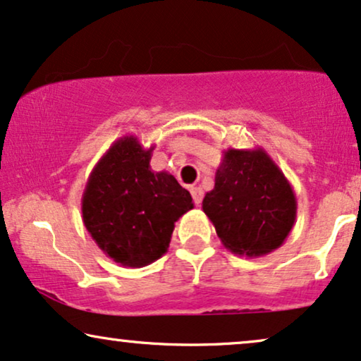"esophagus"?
I'll return each mask as SVG.
<instances>
[{"instance_id": "1", "label": "esophagus", "mask_w": 361, "mask_h": 361, "mask_svg": "<svg viewBox=\"0 0 361 361\" xmlns=\"http://www.w3.org/2000/svg\"><path fill=\"white\" fill-rule=\"evenodd\" d=\"M190 194H192V199H194V204L199 205L202 204V197H204V192L200 187H190Z\"/></svg>"}]
</instances>
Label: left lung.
Masks as SVG:
<instances>
[{
    "instance_id": "left-lung-1",
    "label": "left lung",
    "mask_w": 361,
    "mask_h": 361,
    "mask_svg": "<svg viewBox=\"0 0 361 361\" xmlns=\"http://www.w3.org/2000/svg\"><path fill=\"white\" fill-rule=\"evenodd\" d=\"M202 210L224 247L249 259L285 242L297 219L293 187L264 147L227 149Z\"/></svg>"
}]
</instances>
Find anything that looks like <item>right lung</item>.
Here are the masks:
<instances>
[{
	"label": "right lung",
	"instance_id": "add662e5",
	"mask_svg": "<svg viewBox=\"0 0 361 361\" xmlns=\"http://www.w3.org/2000/svg\"><path fill=\"white\" fill-rule=\"evenodd\" d=\"M154 146L135 135L111 144L89 174L82 192V222L104 254L123 267L140 269L166 254L176 222L194 209L169 172H154Z\"/></svg>",
	"mask_w": 361,
	"mask_h": 361
}]
</instances>
